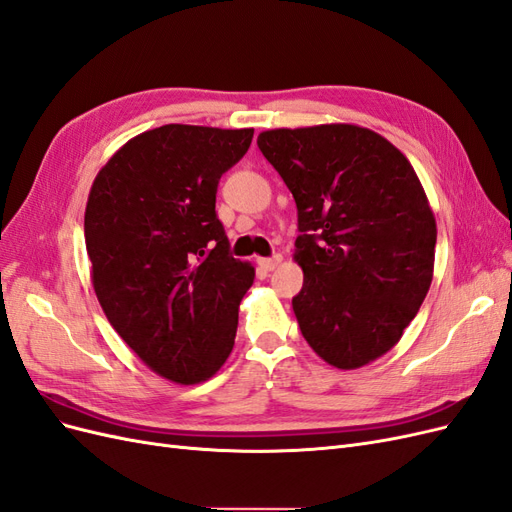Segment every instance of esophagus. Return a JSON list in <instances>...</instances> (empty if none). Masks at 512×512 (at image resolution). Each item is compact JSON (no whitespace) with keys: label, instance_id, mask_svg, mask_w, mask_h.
Wrapping results in <instances>:
<instances>
[{"label":"esophagus","instance_id":"34e87169","mask_svg":"<svg viewBox=\"0 0 512 512\" xmlns=\"http://www.w3.org/2000/svg\"><path fill=\"white\" fill-rule=\"evenodd\" d=\"M280 262H282V256L277 254V256H273V258H260L258 265H260L262 269H265V271H273V269L280 267Z\"/></svg>","mask_w":512,"mask_h":512}]
</instances>
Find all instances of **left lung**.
<instances>
[{"label": "left lung", "mask_w": 512, "mask_h": 512, "mask_svg": "<svg viewBox=\"0 0 512 512\" xmlns=\"http://www.w3.org/2000/svg\"><path fill=\"white\" fill-rule=\"evenodd\" d=\"M258 147L299 211L292 299L305 342L337 369L389 352L433 280L438 228L412 164L354 123L275 128Z\"/></svg>", "instance_id": "obj_1"}]
</instances>
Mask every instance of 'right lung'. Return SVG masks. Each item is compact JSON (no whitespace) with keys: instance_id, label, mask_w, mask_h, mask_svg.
<instances>
[{"instance_id":"1","label":"right lung","mask_w":512,"mask_h":512,"mask_svg":"<svg viewBox=\"0 0 512 512\" xmlns=\"http://www.w3.org/2000/svg\"><path fill=\"white\" fill-rule=\"evenodd\" d=\"M252 136L168 123L119 147L89 190L96 297L123 342L170 382L209 380L235 346L254 267L228 254L215 192Z\"/></svg>"}]
</instances>
